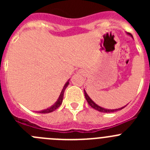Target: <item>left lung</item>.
<instances>
[{
    "mask_svg": "<svg viewBox=\"0 0 150 150\" xmlns=\"http://www.w3.org/2000/svg\"><path fill=\"white\" fill-rule=\"evenodd\" d=\"M127 34H128V35H129V36H131L132 38H133L132 34H130V33H127ZM84 94H85V97H86V100H87V102L88 103V104H89V105L91 106L92 108H93V109L99 111V112H116V111L121 110L122 109H123L124 107H125L127 106V105H125V106H124V107H121V108H118V109H112V110L107 109V108H104V107H100V106H99V105H98L97 104H95V102L91 100V98L88 96V94L86 93V91H85V89H84Z\"/></svg>",
    "mask_w": 150,
    "mask_h": 150,
    "instance_id": "left-lung-1",
    "label": "left lung"
}]
</instances>
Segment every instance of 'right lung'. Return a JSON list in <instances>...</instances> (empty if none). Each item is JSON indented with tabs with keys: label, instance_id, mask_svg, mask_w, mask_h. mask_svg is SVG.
I'll return each instance as SVG.
<instances>
[{
	"label": "right lung",
	"instance_id": "1",
	"mask_svg": "<svg viewBox=\"0 0 150 150\" xmlns=\"http://www.w3.org/2000/svg\"><path fill=\"white\" fill-rule=\"evenodd\" d=\"M69 80H70V79H69ZM69 80H67V83L64 84V86L63 88H62V92H61L60 95H59V98H58V100H56V102H55L53 105H52L51 107H48L47 109L43 110H40V111H37L36 112H40V113H49V112H53L54 110L58 109V108L61 106V104H62V100H63V98H64V91H65L66 88H67V86L69 85Z\"/></svg>",
	"mask_w": 150,
	"mask_h": 150
}]
</instances>
